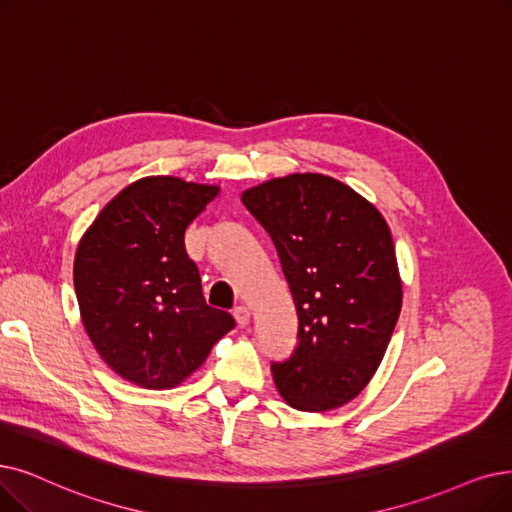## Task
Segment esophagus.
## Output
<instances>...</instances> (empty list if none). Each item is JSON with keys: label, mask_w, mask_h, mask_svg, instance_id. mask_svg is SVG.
Returning a JSON list of instances; mask_svg holds the SVG:
<instances>
[{"label": "esophagus", "mask_w": 512, "mask_h": 512, "mask_svg": "<svg viewBox=\"0 0 512 512\" xmlns=\"http://www.w3.org/2000/svg\"><path fill=\"white\" fill-rule=\"evenodd\" d=\"M233 315H235V319H237V325H239V327H245V325L250 323V309H248V306H245V304L235 306Z\"/></svg>", "instance_id": "esophagus-1"}]
</instances>
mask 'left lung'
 Returning a JSON list of instances; mask_svg holds the SVG:
<instances>
[{
  "mask_svg": "<svg viewBox=\"0 0 512 512\" xmlns=\"http://www.w3.org/2000/svg\"><path fill=\"white\" fill-rule=\"evenodd\" d=\"M241 201L271 235L298 311L296 349L271 365L277 391L296 410H334L372 380L401 313L388 224L323 174L275 178Z\"/></svg>",
  "mask_w": 512,
  "mask_h": 512,
  "instance_id": "1",
  "label": "left lung"
}]
</instances>
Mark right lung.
<instances>
[{"mask_svg":"<svg viewBox=\"0 0 512 512\" xmlns=\"http://www.w3.org/2000/svg\"><path fill=\"white\" fill-rule=\"evenodd\" d=\"M216 195L174 176L140 178L79 241L73 281L86 332L111 370L138 386H176L235 327L203 298L185 248L187 227Z\"/></svg>","mask_w":512,"mask_h":512,"instance_id":"right-lung-1","label":"right lung"}]
</instances>
